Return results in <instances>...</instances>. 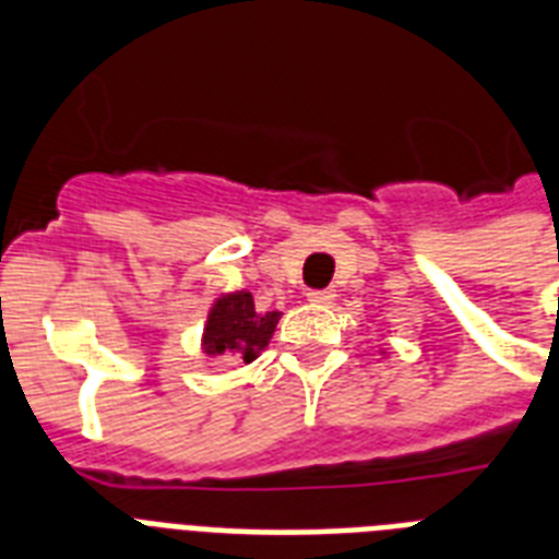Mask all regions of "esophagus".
I'll return each instance as SVG.
<instances>
[{
  "label": "esophagus",
  "mask_w": 559,
  "mask_h": 559,
  "mask_svg": "<svg viewBox=\"0 0 559 559\" xmlns=\"http://www.w3.org/2000/svg\"><path fill=\"white\" fill-rule=\"evenodd\" d=\"M333 298H336L333 289H310V293H307V301H310V305H331Z\"/></svg>",
  "instance_id": "esophagus-1"
}]
</instances>
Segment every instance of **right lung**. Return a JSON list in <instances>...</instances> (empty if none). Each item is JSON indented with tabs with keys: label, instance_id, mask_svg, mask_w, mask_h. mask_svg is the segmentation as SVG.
Masks as SVG:
<instances>
[{
	"label": "right lung",
	"instance_id": "add662e5",
	"mask_svg": "<svg viewBox=\"0 0 559 559\" xmlns=\"http://www.w3.org/2000/svg\"><path fill=\"white\" fill-rule=\"evenodd\" d=\"M278 319V310L258 313L252 293H246V289L226 293L211 305L209 322L202 331V350H205V357L231 354L235 359L252 362L270 345Z\"/></svg>",
	"mask_w": 559,
	"mask_h": 559
}]
</instances>
